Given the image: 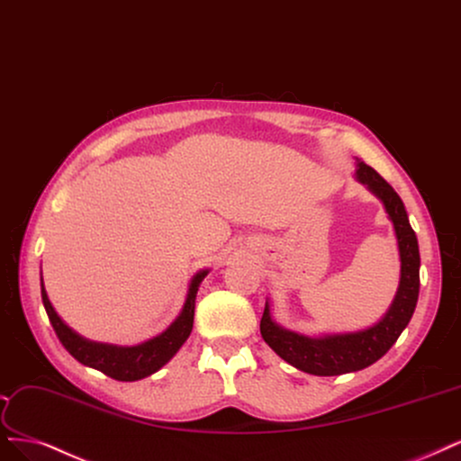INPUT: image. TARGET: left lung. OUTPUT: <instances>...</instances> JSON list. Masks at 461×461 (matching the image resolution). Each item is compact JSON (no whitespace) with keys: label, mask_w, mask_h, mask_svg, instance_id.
I'll return each instance as SVG.
<instances>
[{"label":"left lung","mask_w":461,"mask_h":461,"mask_svg":"<svg viewBox=\"0 0 461 461\" xmlns=\"http://www.w3.org/2000/svg\"><path fill=\"white\" fill-rule=\"evenodd\" d=\"M357 181L366 185L372 194L382 200L391 219L401 253L399 290L385 316L377 324L348 333H328L309 338L278 326L271 307L265 303L261 336L273 351L301 372L312 375H341L368 368L382 358L399 339L414 314L420 295V248L416 232L411 230L401 196L379 173L357 158Z\"/></svg>","instance_id":"8db88e82"}]
</instances>
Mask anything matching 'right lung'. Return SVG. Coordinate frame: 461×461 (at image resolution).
I'll use <instances>...</instances> for the list:
<instances>
[{"instance_id":"right-lung-1","label":"right lung","mask_w":461,"mask_h":461,"mask_svg":"<svg viewBox=\"0 0 461 461\" xmlns=\"http://www.w3.org/2000/svg\"><path fill=\"white\" fill-rule=\"evenodd\" d=\"M208 273L210 271L205 268V271L196 273L193 280H190L183 311L166 331H162L160 336L133 347L89 341L79 336V333H76L72 328H68L60 321V316L55 312L50 297H47V292L43 288V278H41V299L59 341L65 345L67 351L77 362H82L84 366L99 370L108 377L118 379V382H137V379H142L160 370L188 339L190 331H193V322H194L196 294L202 280L208 276Z\"/></svg>"}]
</instances>
